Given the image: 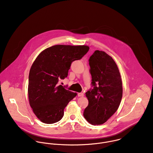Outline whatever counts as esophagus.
<instances>
[{"instance_id": "esophagus-1", "label": "esophagus", "mask_w": 153, "mask_h": 153, "mask_svg": "<svg viewBox=\"0 0 153 153\" xmlns=\"http://www.w3.org/2000/svg\"><path fill=\"white\" fill-rule=\"evenodd\" d=\"M77 95H78L79 97H83V96H84V94L82 93H78Z\"/></svg>"}]
</instances>
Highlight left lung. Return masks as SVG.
<instances>
[{"instance_id":"left-lung-1","label":"left lung","mask_w":153,"mask_h":153,"mask_svg":"<svg viewBox=\"0 0 153 153\" xmlns=\"http://www.w3.org/2000/svg\"><path fill=\"white\" fill-rule=\"evenodd\" d=\"M93 89L87 91L88 105L83 116L94 125L106 122L117 110L122 97V82L113 59L96 50L89 59Z\"/></svg>"}]
</instances>
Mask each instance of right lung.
<instances>
[{
    "label": "right lung",
    "instance_id": "obj_1",
    "mask_svg": "<svg viewBox=\"0 0 153 153\" xmlns=\"http://www.w3.org/2000/svg\"><path fill=\"white\" fill-rule=\"evenodd\" d=\"M86 45H57L42 51L31 67L28 79V99L37 117L51 124L59 122L64 109L77 95L59 85L68 76L71 63L88 51Z\"/></svg>",
    "mask_w": 153,
    "mask_h": 153
}]
</instances>
